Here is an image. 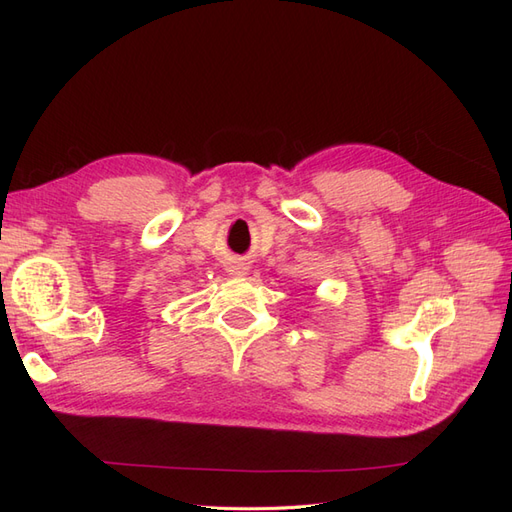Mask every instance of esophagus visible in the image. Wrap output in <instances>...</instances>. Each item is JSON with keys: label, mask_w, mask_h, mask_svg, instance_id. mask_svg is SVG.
<instances>
[{"label": "esophagus", "mask_w": 512, "mask_h": 512, "mask_svg": "<svg viewBox=\"0 0 512 512\" xmlns=\"http://www.w3.org/2000/svg\"><path fill=\"white\" fill-rule=\"evenodd\" d=\"M247 269H250V267H247V262H243V260H235V262H230V265H228V273L235 275V277H243L247 273Z\"/></svg>", "instance_id": "34e87169"}]
</instances>
